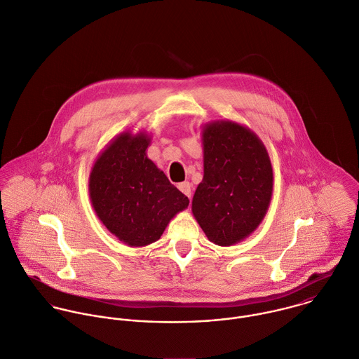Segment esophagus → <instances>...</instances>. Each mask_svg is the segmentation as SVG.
Here are the masks:
<instances>
[{"mask_svg": "<svg viewBox=\"0 0 359 359\" xmlns=\"http://www.w3.org/2000/svg\"><path fill=\"white\" fill-rule=\"evenodd\" d=\"M179 190L184 194V196H187L189 198H191V184L189 183V182H183V183H179Z\"/></svg>", "mask_w": 359, "mask_h": 359, "instance_id": "1", "label": "esophagus"}]
</instances>
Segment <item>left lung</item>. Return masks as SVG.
<instances>
[{"mask_svg":"<svg viewBox=\"0 0 359 359\" xmlns=\"http://www.w3.org/2000/svg\"><path fill=\"white\" fill-rule=\"evenodd\" d=\"M201 133L204 177L191 211L210 241L229 247L252 234L266 215L272 163L261 139L237 122L212 121Z\"/></svg>","mask_w":359,"mask_h":359,"instance_id":"1","label":"left lung"}]
</instances>
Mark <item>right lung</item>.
I'll list each match as a JSON object with an SVG mask.
<instances>
[{"label":"right lung","mask_w":359,"mask_h":359,"mask_svg":"<svg viewBox=\"0 0 359 359\" xmlns=\"http://www.w3.org/2000/svg\"><path fill=\"white\" fill-rule=\"evenodd\" d=\"M149 143L145 132L121 133L97 156L88 177L95 215L129 247L159 240L190 203L147 156Z\"/></svg>","instance_id":"right-lung-1"}]
</instances>
